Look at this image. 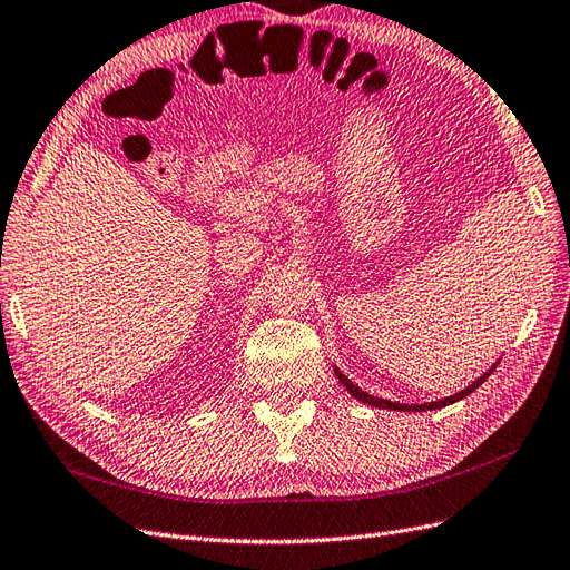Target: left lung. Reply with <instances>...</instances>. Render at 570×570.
Here are the masks:
<instances>
[{
	"mask_svg": "<svg viewBox=\"0 0 570 570\" xmlns=\"http://www.w3.org/2000/svg\"><path fill=\"white\" fill-rule=\"evenodd\" d=\"M499 364V362H497ZM497 364L494 366H489L487 372L476 379V381H472L470 386H465V391H460V393H455V395H449V397H443V400H432V403H412V405H407V403H393V400H386V397H376V395H372V393H366V391H362L360 386H355V383H352L341 368L337 366H333V372H335V376H337V381L343 383L345 386V391L352 395V397H357L360 403H366V405H372V407H381V410H397V412H426V410H439V407H445V405H453V403H458V400H463L465 395H470L474 389H480L482 383L489 379V374L494 372L497 368Z\"/></svg>",
	"mask_w": 570,
	"mask_h": 570,
	"instance_id": "obj_1",
	"label": "left lung"
}]
</instances>
